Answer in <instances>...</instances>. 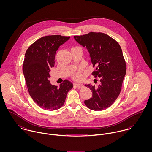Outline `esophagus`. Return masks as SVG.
<instances>
[{
    "mask_svg": "<svg viewBox=\"0 0 152 152\" xmlns=\"http://www.w3.org/2000/svg\"><path fill=\"white\" fill-rule=\"evenodd\" d=\"M75 86L77 87V88H81L83 87V85L82 84H75Z\"/></svg>",
    "mask_w": 152,
    "mask_h": 152,
    "instance_id": "obj_1",
    "label": "esophagus"
}]
</instances>
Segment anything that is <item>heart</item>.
Instances as JSON below:
<instances>
[{
    "label": "heart",
    "instance_id": "heart-1",
    "mask_svg": "<svg viewBox=\"0 0 152 152\" xmlns=\"http://www.w3.org/2000/svg\"><path fill=\"white\" fill-rule=\"evenodd\" d=\"M72 78L75 81H81L83 78V76L81 73V71L79 70L77 72H75L72 75Z\"/></svg>",
    "mask_w": 152,
    "mask_h": 152
}]
</instances>
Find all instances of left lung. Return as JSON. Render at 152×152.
I'll return each instance as SVG.
<instances>
[{"mask_svg": "<svg viewBox=\"0 0 152 152\" xmlns=\"http://www.w3.org/2000/svg\"><path fill=\"white\" fill-rule=\"evenodd\" d=\"M74 38L87 48L93 66H96L92 75L100 81L97 87L85 85L90 88L92 96L84 103L94 110L108 108L119 96L126 75V65L121 47L116 41L102 33L90 32Z\"/></svg>", "mask_w": 152, "mask_h": 152, "instance_id": "8db88e82", "label": "left lung"}]
</instances>
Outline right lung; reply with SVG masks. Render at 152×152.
<instances>
[{"mask_svg":"<svg viewBox=\"0 0 152 152\" xmlns=\"http://www.w3.org/2000/svg\"><path fill=\"white\" fill-rule=\"evenodd\" d=\"M69 38L60 35L44 36L32 44L26 52L23 72L28 91L33 101L44 109L60 108L73 87L68 80H64L59 88L51 84L48 80L56 52Z\"/></svg>","mask_w":152,"mask_h":152,"instance_id":"obj_1","label":"right lung"}]
</instances>
